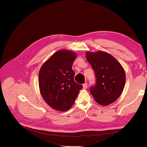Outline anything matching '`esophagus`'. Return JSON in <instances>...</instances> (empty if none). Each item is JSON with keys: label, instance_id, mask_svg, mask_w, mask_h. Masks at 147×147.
<instances>
[{"label": "esophagus", "instance_id": "esophagus-1", "mask_svg": "<svg viewBox=\"0 0 147 147\" xmlns=\"http://www.w3.org/2000/svg\"><path fill=\"white\" fill-rule=\"evenodd\" d=\"M83 88L84 89V90H85V89H86V88H88V84H87V83H84V84H83Z\"/></svg>", "mask_w": 147, "mask_h": 147}]
</instances>
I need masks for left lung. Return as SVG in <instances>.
Returning <instances> with one entry per match:
<instances>
[{"label": "left lung", "mask_w": 147, "mask_h": 147, "mask_svg": "<svg viewBox=\"0 0 147 147\" xmlns=\"http://www.w3.org/2000/svg\"><path fill=\"white\" fill-rule=\"evenodd\" d=\"M86 59L94 70L96 84L91 87L93 98L100 105H108L121 96L126 83L123 66L109 53L86 51Z\"/></svg>", "instance_id": "left-lung-1"}]
</instances>
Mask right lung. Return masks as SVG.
I'll return each instance as SVG.
<instances>
[{"instance_id": "1", "label": "right lung", "mask_w": 147, "mask_h": 147, "mask_svg": "<svg viewBox=\"0 0 147 147\" xmlns=\"http://www.w3.org/2000/svg\"><path fill=\"white\" fill-rule=\"evenodd\" d=\"M77 53L61 50L43 64L38 74L40 92L53 109L65 112L72 107L83 86L74 81L72 66Z\"/></svg>"}]
</instances>
